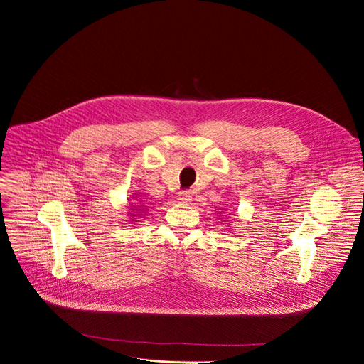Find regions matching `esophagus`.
Masks as SVG:
<instances>
[{
  "label": "esophagus",
  "instance_id": "esophagus-1",
  "mask_svg": "<svg viewBox=\"0 0 364 364\" xmlns=\"http://www.w3.org/2000/svg\"><path fill=\"white\" fill-rule=\"evenodd\" d=\"M178 200L183 201V203H188L191 200V193L187 191V190H183L178 193Z\"/></svg>",
  "mask_w": 364,
  "mask_h": 364
}]
</instances>
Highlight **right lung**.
<instances>
[{
  "instance_id": "1",
  "label": "right lung",
  "mask_w": 364,
  "mask_h": 364,
  "mask_svg": "<svg viewBox=\"0 0 364 364\" xmlns=\"http://www.w3.org/2000/svg\"><path fill=\"white\" fill-rule=\"evenodd\" d=\"M134 210H139V209H134Z\"/></svg>"
}]
</instances>
